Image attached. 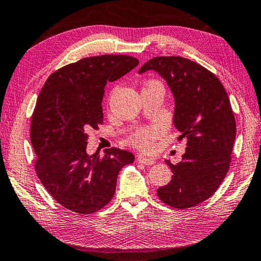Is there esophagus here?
I'll return each instance as SVG.
<instances>
[{"label": "esophagus", "instance_id": "34e87169", "mask_svg": "<svg viewBox=\"0 0 261 261\" xmlns=\"http://www.w3.org/2000/svg\"><path fill=\"white\" fill-rule=\"evenodd\" d=\"M137 161L141 163V164H145V165H152L155 163V161L152 160V158L147 157L146 155H138Z\"/></svg>", "mask_w": 261, "mask_h": 261}]
</instances>
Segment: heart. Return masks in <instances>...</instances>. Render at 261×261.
Returning a JSON list of instances; mask_svg holds the SVG:
<instances>
[{"label":"heart","mask_w":261,"mask_h":261,"mask_svg":"<svg viewBox=\"0 0 261 261\" xmlns=\"http://www.w3.org/2000/svg\"><path fill=\"white\" fill-rule=\"evenodd\" d=\"M162 134V129L160 125H150L147 127H141L137 130L134 135L130 137V144L139 149L148 150L155 139Z\"/></svg>","instance_id":"obj_1"}]
</instances>
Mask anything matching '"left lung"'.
<instances>
[{
  "label": "left lung",
  "instance_id": "obj_1",
  "mask_svg": "<svg viewBox=\"0 0 261 261\" xmlns=\"http://www.w3.org/2000/svg\"><path fill=\"white\" fill-rule=\"evenodd\" d=\"M156 71L174 96V125L187 138L182 161L173 165L168 185L157 196L174 208H191L207 200L221 186L229 168L236 140V119L221 81L200 64L181 56H157L139 73Z\"/></svg>",
  "mask_w": 261,
  "mask_h": 261
}]
</instances>
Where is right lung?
Instances as JSON below:
<instances>
[{
	"mask_svg": "<svg viewBox=\"0 0 261 261\" xmlns=\"http://www.w3.org/2000/svg\"><path fill=\"white\" fill-rule=\"evenodd\" d=\"M139 64L129 55L91 56L56 70L38 95L30 124L35 170L46 190L71 212L96 213L113 198L122 167L132 152L111 148L87 154L88 131L103 124L106 84Z\"/></svg>",
	"mask_w": 261,
	"mask_h": 261,
	"instance_id": "1",
	"label": "right lung"
}]
</instances>
